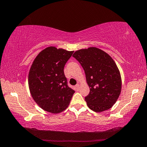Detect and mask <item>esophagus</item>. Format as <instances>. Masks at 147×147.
Wrapping results in <instances>:
<instances>
[{"mask_svg":"<svg viewBox=\"0 0 147 147\" xmlns=\"http://www.w3.org/2000/svg\"><path fill=\"white\" fill-rule=\"evenodd\" d=\"M79 87H80V85H79V84H77L76 85V90L77 91H78L79 90Z\"/></svg>","mask_w":147,"mask_h":147,"instance_id":"1","label":"esophagus"}]
</instances>
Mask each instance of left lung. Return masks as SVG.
<instances>
[{
    "mask_svg": "<svg viewBox=\"0 0 147 147\" xmlns=\"http://www.w3.org/2000/svg\"><path fill=\"white\" fill-rule=\"evenodd\" d=\"M73 57L85 71L90 92L85 98L88 107L95 112L110 109L121 94L120 71L113 59L96 47L76 51Z\"/></svg>",
    "mask_w": 147,
    "mask_h": 147,
    "instance_id": "1",
    "label": "left lung"
}]
</instances>
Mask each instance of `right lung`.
I'll use <instances>...</instances> for the list:
<instances>
[{"label":"right lung","mask_w":147,"mask_h":147,"mask_svg":"<svg viewBox=\"0 0 147 147\" xmlns=\"http://www.w3.org/2000/svg\"><path fill=\"white\" fill-rule=\"evenodd\" d=\"M74 51L49 47L36 57L28 74V86L34 100L51 113L66 109L74 91L69 87L64 68Z\"/></svg>","instance_id":"right-lung-1"}]
</instances>
